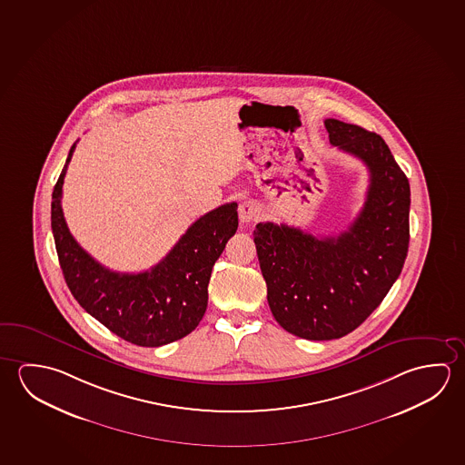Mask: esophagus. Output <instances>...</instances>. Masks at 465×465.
<instances>
[{"label":"esophagus","instance_id":"1","mask_svg":"<svg viewBox=\"0 0 465 465\" xmlns=\"http://www.w3.org/2000/svg\"><path fill=\"white\" fill-rule=\"evenodd\" d=\"M238 215H240L242 223H250V222L256 221L259 215L258 204L254 201H244L238 207Z\"/></svg>","mask_w":465,"mask_h":465}]
</instances>
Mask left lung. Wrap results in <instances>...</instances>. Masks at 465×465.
Returning <instances> with one entry per match:
<instances>
[{
  "mask_svg": "<svg viewBox=\"0 0 465 465\" xmlns=\"http://www.w3.org/2000/svg\"><path fill=\"white\" fill-rule=\"evenodd\" d=\"M331 144L370 170L365 206L347 232L318 238L285 223L254 230L275 321L290 334L331 341L357 329L388 295L409 252V180L384 139L328 118Z\"/></svg>",
  "mask_w": 465,
  "mask_h": 465,
  "instance_id": "left-lung-1",
  "label": "left lung"
}]
</instances>
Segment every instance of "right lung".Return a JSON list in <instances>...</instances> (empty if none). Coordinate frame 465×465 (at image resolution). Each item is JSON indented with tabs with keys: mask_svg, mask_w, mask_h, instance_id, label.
Here are the masks:
<instances>
[{
	"mask_svg": "<svg viewBox=\"0 0 465 465\" xmlns=\"http://www.w3.org/2000/svg\"><path fill=\"white\" fill-rule=\"evenodd\" d=\"M74 147L52 194L54 246L73 297L114 334L139 347H160L190 334L206 312L213 264L238 229L236 203L199 217L149 271L114 272L79 246L63 217V182Z\"/></svg>",
	"mask_w": 465,
	"mask_h": 465,
	"instance_id": "obj_1",
	"label": "right lung"
}]
</instances>
